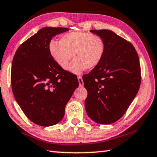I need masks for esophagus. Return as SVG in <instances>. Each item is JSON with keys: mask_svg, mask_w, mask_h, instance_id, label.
Segmentation results:
<instances>
[{"mask_svg": "<svg viewBox=\"0 0 157 157\" xmlns=\"http://www.w3.org/2000/svg\"><path fill=\"white\" fill-rule=\"evenodd\" d=\"M78 83H79V86H83V78H82L81 76H78Z\"/></svg>", "mask_w": 157, "mask_h": 157, "instance_id": "esophagus-1", "label": "esophagus"}]
</instances>
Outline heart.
Segmentation results:
<instances>
[{"instance_id": "b5f03b06", "label": "heart", "mask_w": 157, "mask_h": 157, "mask_svg": "<svg viewBox=\"0 0 157 157\" xmlns=\"http://www.w3.org/2000/svg\"><path fill=\"white\" fill-rule=\"evenodd\" d=\"M48 51L55 63L65 70L68 68L73 55L74 60L69 69L78 74L99 65L106 52V43L97 34L74 31L63 35L60 42L51 40L48 44Z\"/></svg>"}]
</instances>
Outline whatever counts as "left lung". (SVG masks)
Wrapping results in <instances>:
<instances>
[{"mask_svg":"<svg viewBox=\"0 0 157 157\" xmlns=\"http://www.w3.org/2000/svg\"><path fill=\"white\" fill-rule=\"evenodd\" d=\"M90 31L104 40L106 52L99 65L83 76L88 91L85 106L93 121L112 124L123 116L139 90V58L132 43L113 31Z\"/></svg>","mask_w":157,"mask_h":157,"instance_id":"1","label":"left lung"}]
</instances>
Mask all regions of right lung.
I'll use <instances>...</instances> for the list:
<instances>
[{
	"mask_svg": "<svg viewBox=\"0 0 157 157\" xmlns=\"http://www.w3.org/2000/svg\"><path fill=\"white\" fill-rule=\"evenodd\" d=\"M68 30L60 27L42 28L20 45L12 60L14 98L25 116L37 125L48 127L60 122L78 86L77 76L61 69L48 51L52 37Z\"/></svg>",
	"mask_w": 157,
	"mask_h": 157,
	"instance_id": "add662e5",
	"label": "right lung"
}]
</instances>
